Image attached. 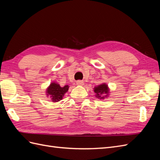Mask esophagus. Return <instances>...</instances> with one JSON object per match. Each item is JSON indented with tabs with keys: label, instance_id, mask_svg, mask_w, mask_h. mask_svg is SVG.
<instances>
[{
	"label": "esophagus",
	"instance_id": "34e87169",
	"mask_svg": "<svg viewBox=\"0 0 160 160\" xmlns=\"http://www.w3.org/2000/svg\"><path fill=\"white\" fill-rule=\"evenodd\" d=\"M76 83L77 85H80V86H82L84 85V82L83 81H77L76 82Z\"/></svg>",
	"mask_w": 160,
	"mask_h": 160
}]
</instances>
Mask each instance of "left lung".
Masks as SVG:
<instances>
[{
  "instance_id": "8db88e82",
  "label": "left lung",
  "mask_w": 160,
  "mask_h": 160,
  "mask_svg": "<svg viewBox=\"0 0 160 160\" xmlns=\"http://www.w3.org/2000/svg\"><path fill=\"white\" fill-rule=\"evenodd\" d=\"M95 93V97L99 99H104L107 98L109 95V88L108 85L106 83H103L98 86H95L93 88Z\"/></svg>"
}]
</instances>
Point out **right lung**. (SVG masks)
<instances>
[{"instance_id": "obj_1", "label": "right lung", "mask_w": 160, "mask_h": 160, "mask_svg": "<svg viewBox=\"0 0 160 160\" xmlns=\"http://www.w3.org/2000/svg\"><path fill=\"white\" fill-rule=\"evenodd\" d=\"M69 85L61 87L57 82H52L46 89V95L50 98L52 102H59L69 90Z\"/></svg>"}]
</instances>
